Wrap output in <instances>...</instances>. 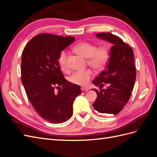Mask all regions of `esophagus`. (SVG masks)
I'll list each match as a JSON object with an SVG mask.
<instances>
[{
	"instance_id": "obj_1",
	"label": "esophagus",
	"mask_w": 157,
	"mask_h": 157,
	"mask_svg": "<svg viewBox=\"0 0 157 157\" xmlns=\"http://www.w3.org/2000/svg\"><path fill=\"white\" fill-rule=\"evenodd\" d=\"M81 90H82V91H88L89 89L88 88H86V87H82Z\"/></svg>"
}]
</instances>
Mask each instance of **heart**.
Instances as JSON below:
<instances>
[{
  "instance_id": "obj_1",
  "label": "heart",
  "mask_w": 157,
  "mask_h": 157,
  "mask_svg": "<svg viewBox=\"0 0 157 157\" xmlns=\"http://www.w3.org/2000/svg\"><path fill=\"white\" fill-rule=\"evenodd\" d=\"M74 50L84 58L88 59V65L97 70L101 69L105 67L109 58V51L105 45L96 47V45L90 42H82L76 45ZM67 57L68 53L66 50L61 51L58 57L59 65L65 72L69 71ZM93 77V71L87 69L75 71L71 75L69 80L73 84L86 86Z\"/></svg>"
}]
</instances>
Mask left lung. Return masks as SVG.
I'll return each instance as SVG.
<instances>
[{"mask_svg": "<svg viewBox=\"0 0 157 157\" xmlns=\"http://www.w3.org/2000/svg\"><path fill=\"white\" fill-rule=\"evenodd\" d=\"M96 36L113 44L106 70L92 83L106 89H93L97 94L94 109L99 113L117 115L126 105L134 88L136 77L134 52L118 36L110 33H98Z\"/></svg>", "mask_w": 157, "mask_h": 157, "instance_id": "obj_1", "label": "left lung"}]
</instances>
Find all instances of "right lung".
Instances as JSON below:
<instances>
[{
  "instance_id": "1",
  "label": "right lung",
  "mask_w": 157,
  "mask_h": 157,
  "mask_svg": "<svg viewBox=\"0 0 157 157\" xmlns=\"http://www.w3.org/2000/svg\"><path fill=\"white\" fill-rule=\"evenodd\" d=\"M73 36L42 33L28 42L22 52L21 82L28 99L43 119L53 124L69 120L80 86L67 81L58 63L60 52L75 42ZM59 88L56 93L55 89Z\"/></svg>"
}]
</instances>
